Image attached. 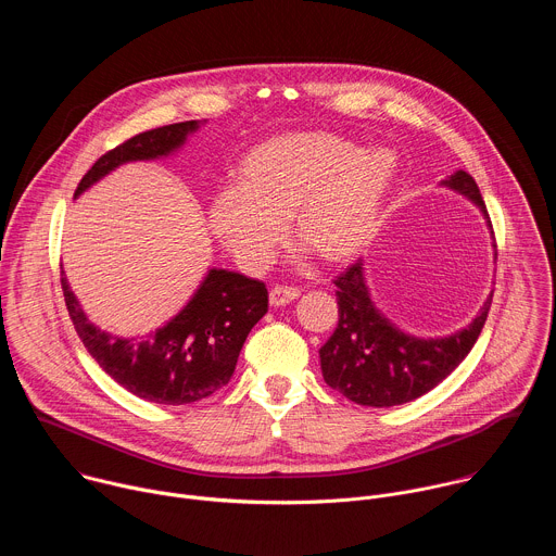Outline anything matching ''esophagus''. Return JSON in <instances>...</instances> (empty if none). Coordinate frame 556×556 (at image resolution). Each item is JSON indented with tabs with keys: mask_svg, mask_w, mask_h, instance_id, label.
Returning a JSON list of instances; mask_svg holds the SVG:
<instances>
[{
	"mask_svg": "<svg viewBox=\"0 0 556 556\" xmlns=\"http://www.w3.org/2000/svg\"><path fill=\"white\" fill-rule=\"evenodd\" d=\"M301 296V288L296 286H275L270 290V305H286Z\"/></svg>",
	"mask_w": 556,
	"mask_h": 556,
	"instance_id": "34e87169",
	"label": "esophagus"
}]
</instances>
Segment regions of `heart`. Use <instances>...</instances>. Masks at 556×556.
<instances>
[{"label": "heart", "mask_w": 556, "mask_h": 556, "mask_svg": "<svg viewBox=\"0 0 556 556\" xmlns=\"http://www.w3.org/2000/svg\"><path fill=\"white\" fill-rule=\"evenodd\" d=\"M393 178L395 157L384 149L328 131L273 136L244 155L235 187L211 198L208 228L253 270L273 260L286 222L326 264H343L371 240Z\"/></svg>", "instance_id": "obj_1"}]
</instances>
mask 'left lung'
<instances>
[{
  "mask_svg": "<svg viewBox=\"0 0 556 556\" xmlns=\"http://www.w3.org/2000/svg\"><path fill=\"white\" fill-rule=\"evenodd\" d=\"M444 185L470 198L491 224L480 187L470 174L457 172ZM334 286L339 326L319 350L324 378L345 399L367 407L403 405L440 384L472 350L493 301L491 294L482 312L462 332L448 339L422 341L395 330L374 307L365 286L363 260L348 266L334 279Z\"/></svg>",
  "mask_w": 556,
  "mask_h": 556,
  "instance_id": "left-lung-1",
  "label": "left lung"
}]
</instances>
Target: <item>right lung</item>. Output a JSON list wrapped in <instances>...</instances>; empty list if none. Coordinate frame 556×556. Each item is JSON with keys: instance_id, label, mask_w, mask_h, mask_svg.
<instances>
[{"instance_id": "1", "label": "right lung", "mask_w": 556, "mask_h": 556, "mask_svg": "<svg viewBox=\"0 0 556 556\" xmlns=\"http://www.w3.org/2000/svg\"><path fill=\"white\" fill-rule=\"evenodd\" d=\"M195 127V121H185L131 136L99 157L74 195L123 163L167 155ZM61 288L72 326L90 356L127 391L157 405H189L224 387L249 332L268 312L264 281L213 268L176 319L149 337L129 341L94 328L65 277Z\"/></svg>"}]
</instances>
